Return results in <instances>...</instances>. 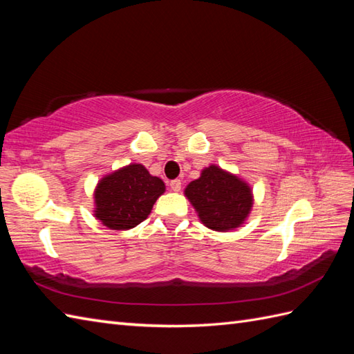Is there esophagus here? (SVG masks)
Returning a JSON list of instances; mask_svg holds the SVG:
<instances>
[{"label": "esophagus", "instance_id": "esophagus-1", "mask_svg": "<svg viewBox=\"0 0 354 354\" xmlns=\"http://www.w3.org/2000/svg\"><path fill=\"white\" fill-rule=\"evenodd\" d=\"M181 179H173V181H170V189L173 192H179L181 190Z\"/></svg>", "mask_w": 354, "mask_h": 354}]
</instances>
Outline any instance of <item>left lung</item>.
Returning a JSON list of instances; mask_svg holds the SVG:
<instances>
[{
  "instance_id": "1",
  "label": "left lung",
  "mask_w": 354,
  "mask_h": 354,
  "mask_svg": "<svg viewBox=\"0 0 354 354\" xmlns=\"http://www.w3.org/2000/svg\"><path fill=\"white\" fill-rule=\"evenodd\" d=\"M184 194L199 221L217 232L242 227L254 205L251 185L216 164L202 169L201 176L185 187Z\"/></svg>"
}]
</instances>
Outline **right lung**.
Listing matches in <instances>:
<instances>
[{
  "mask_svg": "<svg viewBox=\"0 0 354 354\" xmlns=\"http://www.w3.org/2000/svg\"><path fill=\"white\" fill-rule=\"evenodd\" d=\"M165 192L162 179L131 162L104 175L94 189V217L109 230L126 231L146 221Z\"/></svg>",
  "mask_w": 354,
  "mask_h": 354,
  "instance_id": "obj_1",
  "label": "right lung"
}]
</instances>
